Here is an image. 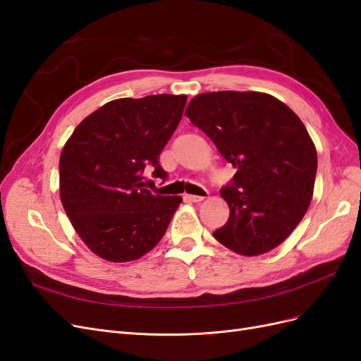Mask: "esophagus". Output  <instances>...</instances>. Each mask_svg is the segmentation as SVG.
Here are the masks:
<instances>
[{"label":"esophagus","mask_w":361,"mask_h":361,"mask_svg":"<svg viewBox=\"0 0 361 361\" xmlns=\"http://www.w3.org/2000/svg\"><path fill=\"white\" fill-rule=\"evenodd\" d=\"M188 197V200H191V202H202L204 197L203 195H192V194H190V195H187Z\"/></svg>","instance_id":"34e87169"}]
</instances>
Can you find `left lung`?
<instances>
[{"mask_svg":"<svg viewBox=\"0 0 361 361\" xmlns=\"http://www.w3.org/2000/svg\"><path fill=\"white\" fill-rule=\"evenodd\" d=\"M185 114L236 169L221 188L231 216L214 232L216 241L243 256L280 245L309 209L318 169L300 117L259 92L203 93Z\"/></svg>","mask_w":361,"mask_h":361,"instance_id":"1","label":"left lung"}]
</instances>
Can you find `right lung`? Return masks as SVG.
<instances>
[{
    "label": "right lung",
    "mask_w": 361,
    "mask_h": 361,
    "mask_svg": "<svg viewBox=\"0 0 361 361\" xmlns=\"http://www.w3.org/2000/svg\"><path fill=\"white\" fill-rule=\"evenodd\" d=\"M187 96L116 99L85 117L60 157V197L94 255L129 262L166 233L182 199L145 188V169L167 179L159 155L176 130Z\"/></svg>",
    "instance_id": "1"
}]
</instances>
